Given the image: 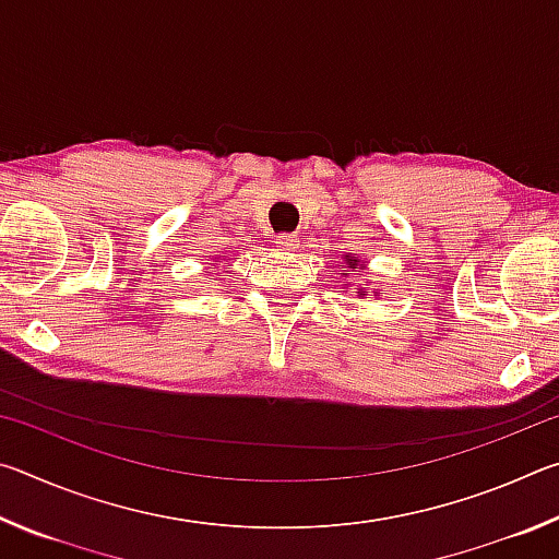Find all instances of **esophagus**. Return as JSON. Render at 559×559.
I'll return each mask as SVG.
<instances>
[{"mask_svg": "<svg viewBox=\"0 0 559 559\" xmlns=\"http://www.w3.org/2000/svg\"><path fill=\"white\" fill-rule=\"evenodd\" d=\"M276 243L281 251H296L298 249V239L293 234H281L276 236Z\"/></svg>", "mask_w": 559, "mask_h": 559, "instance_id": "34e87169", "label": "esophagus"}]
</instances>
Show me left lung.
<instances>
[{"label":"left lung","instance_id":"left-lung-1","mask_svg":"<svg viewBox=\"0 0 559 559\" xmlns=\"http://www.w3.org/2000/svg\"><path fill=\"white\" fill-rule=\"evenodd\" d=\"M345 269H347V271H355V269H365V261H359L357 257H345ZM347 276H349V273H343V278H347ZM347 286H349V283H345V288H347ZM374 290H377V288H374ZM355 293H357V296H359V298H365V296H367V293H370V290H367V288H362V286H359V288H357Z\"/></svg>","mask_w":559,"mask_h":559}]
</instances>
